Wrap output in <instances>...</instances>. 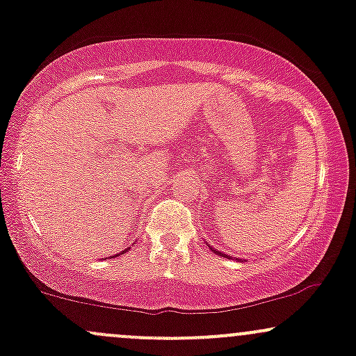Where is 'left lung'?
Wrapping results in <instances>:
<instances>
[{
	"label": "left lung",
	"mask_w": 356,
	"mask_h": 356,
	"mask_svg": "<svg viewBox=\"0 0 356 356\" xmlns=\"http://www.w3.org/2000/svg\"><path fill=\"white\" fill-rule=\"evenodd\" d=\"M208 247L211 248V250H213V252L214 253H218V255H220V257H225V259H229V260H238V261H247V260H241V259H236V257H229V255H226V253H222V252H220V250H216V248H213V247H211V245L208 243Z\"/></svg>",
	"instance_id": "8db88e82"
}]
</instances>
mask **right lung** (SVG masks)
<instances>
[{
    "label": "right lung",
    "mask_w": 356,
    "mask_h": 356,
    "mask_svg": "<svg viewBox=\"0 0 356 356\" xmlns=\"http://www.w3.org/2000/svg\"><path fill=\"white\" fill-rule=\"evenodd\" d=\"M127 250H128V248H127ZM115 257H118V253H116V255H113V257H111V259H115Z\"/></svg>",
    "instance_id": "add662e5"
}]
</instances>
